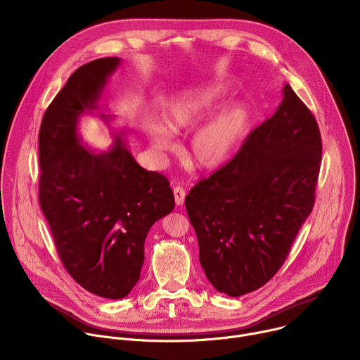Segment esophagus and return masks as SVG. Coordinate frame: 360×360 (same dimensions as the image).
<instances>
[{
  "mask_svg": "<svg viewBox=\"0 0 360 360\" xmlns=\"http://www.w3.org/2000/svg\"><path fill=\"white\" fill-rule=\"evenodd\" d=\"M185 189L182 186H175L174 188V196H175V202L178 207H182L184 202H185Z\"/></svg>",
  "mask_w": 360,
  "mask_h": 360,
  "instance_id": "34e87169",
  "label": "esophagus"
}]
</instances>
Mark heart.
<instances>
[{"instance_id": "b5f03b06", "label": "heart", "mask_w": 360, "mask_h": 360, "mask_svg": "<svg viewBox=\"0 0 360 360\" xmlns=\"http://www.w3.org/2000/svg\"><path fill=\"white\" fill-rule=\"evenodd\" d=\"M226 94V85L214 82L191 88L175 95L164 110L162 128L148 131V141L161 152L172 149L169 135L184 134L210 115ZM252 110L245 104H233L193 134L185 149L186 160L198 169L211 171L226 162L235 146L248 134Z\"/></svg>"}]
</instances>
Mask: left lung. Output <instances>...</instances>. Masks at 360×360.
Returning a JSON list of instances; mask_svg holds the SVG:
<instances>
[{
  "label": "left lung",
  "instance_id": "obj_1",
  "mask_svg": "<svg viewBox=\"0 0 360 360\" xmlns=\"http://www.w3.org/2000/svg\"><path fill=\"white\" fill-rule=\"evenodd\" d=\"M321 158L318 122L286 84L278 111L189 191L199 262L218 292H253L281 269L312 212Z\"/></svg>",
  "mask_w": 360,
  "mask_h": 360
}]
</instances>
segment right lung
<instances>
[{
    "label": "right lung",
    "mask_w": 360,
    "mask_h": 360,
    "mask_svg": "<svg viewBox=\"0 0 360 360\" xmlns=\"http://www.w3.org/2000/svg\"><path fill=\"white\" fill-rule=\"evenodd\" d=\"M121 58L79 67L44 114L39 128V203L68 274L88 292L125 297L139 281L145 238L174 211L168 179L143 169L115 132L107 150L82 142L79 118L114 115L99 105Z\"/></svg>",
    "instance_id": "add662e5"
}]
</instances>
